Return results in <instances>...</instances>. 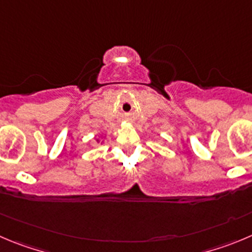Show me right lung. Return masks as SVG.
<instances>
[{
    "label": "right lung",
    "instance_id": "right-lung-1",
    "mask_svg": "<svg viewBox=\"0 0 252 252\" xmlns=\"http://www.w3.org/2000/svg\"><path fill=\"white\" fill-rule=\"evenodd\" d=\"M97 142H99V140H97Z\"/></svg>",
    "mask_w": 252,
    "mask_h": 252
}]
</instances>
